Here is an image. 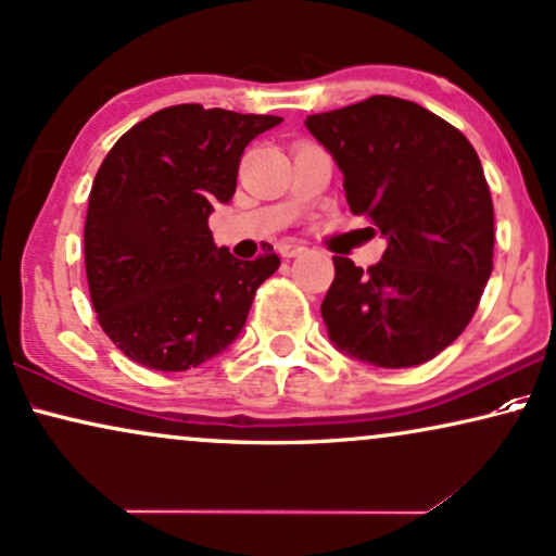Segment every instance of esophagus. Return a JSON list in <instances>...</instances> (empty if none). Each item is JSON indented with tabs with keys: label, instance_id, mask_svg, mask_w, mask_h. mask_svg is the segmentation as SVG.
<instances>
[{
	"label": "esophagus",
	"instance_id": "1",
	"mask_svg": "<svg viewBox=\"0 0 556 556\" xmlns=\"http://www.w3.org/2000/svg\"><path fill=\"white\" fill-rule=\"evenodd\" d=\"M305 243H300V241H285V243H279V254H282L285 258H294V256H300V254H305Z\"/></svg>",
	"mask_w": 556,
	"mask_h": 556
}]
</instances>
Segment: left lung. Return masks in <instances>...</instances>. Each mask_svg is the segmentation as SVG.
Here are the masks:
<instances>
[{
	"label": "left lung",
	"instance_id": "left-lung-1",
	"mask_svg": "<svg viewBox=\"0 0 556 556\" xmlns=\"http://www.w3.org/2000/svg\"><path fill=\"white\" fill-rule=\"evenodd\" d=\"M354 215L388 238L382 262L333 256L320 313L330 341L384 369L418 367L462 336L493 271V197L454 125L400 97L311 115Z\"/></svg>",
	"mask_w": 556,
	"mask_h": 556
}]
</instances>
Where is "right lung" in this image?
<instances>
[{"label": "right lung", "instance_id": "add662e5", "mask_svg": "<svg viewBox=\"0 0 556 556\" xmlns=\"http://www.w3.org/2000/svg\"><path fill=\"white\" fill-rule=\"evenodd\" d=\"M282 123L174 104L125 132L89 192L84 266L97 320L128 359L185 371L241 333L277 254L217 249L207 217L236 192L243 149Z\"/></svg>", "mask_w": 556, "mask_h": 556}]
</instances>
